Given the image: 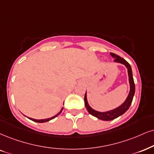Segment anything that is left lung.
Here are the masks:
<instances>
[{
	"label": "left lung",
	"mask_w": 154,
	"mask_h": 154,
	"mask_svg": "<svg viewBox=\"0 0 154 154\" xmlns=\"http://www.w3.org/2000/svg\"><path fill=\"white\" fill-rule=\"evenodd\" d=\"M111 56L114 58V61L117 63H121L123 64L126 66V67L128 69V79H129V83H130V92L128 94V97H127L126 100H125L124 103L122 105H121L119 107L116 108V109L111 110V111H106V112H98L97 111H95L92 108L90 107L88 105V101H87L86 98V92L84 96V101H85V106H86L87 111L91 115L94 116L98 118V119H100L103 121H111L113 119H116L120 116L123 115V113L126 112L127 110L129 109L131 104L132 103L133 98H134V94H135V84H134V79H133V74H132V70L130 64L126 61V60L123 59L118 55L111 53Z\"/></svg>",
	"instance_id": "obj_1"
}]
</instances>
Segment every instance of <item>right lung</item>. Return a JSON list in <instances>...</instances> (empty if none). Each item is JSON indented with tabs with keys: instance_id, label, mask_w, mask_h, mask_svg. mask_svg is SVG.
<instances>
[{
	"instance_id": "obj_1",
	"label": "right lung",
	"mask_w": 154,
	"mask_h": 154,
	"mask_svg": "<svg viewBox=\"0 0 154 154\" xmlns=\"http://www.w3.org/2000/svg\"><path fill=\"white\" fill-rule=\"evenodd\" d=\"M63 108H62L61 110H60L59 113H57V114H56V116H53V117L50 118V119H41V120H37V119H31V118H28V119H31V120H32V121H35V122H38V123H45V122H47V121H50V120H51V119H55V118L58 116V115L60 114V113H61L62 111H63Z\"/></svg>"
}]
</instances>
